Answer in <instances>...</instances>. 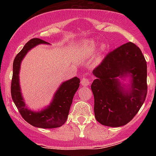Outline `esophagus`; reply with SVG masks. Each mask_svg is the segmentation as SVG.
<instances>
[{
    "mask_svg": "<svg viewBox=\"0 0 156 156\" xmlns=\"http://www.w3.org/2000/svg\"><path fill=\"white\" fill-rule=\"evenodd\" d=\"M90 84V81L87 78H83L82 79H81V84L82 86H84V87H87V86L89 85V84Z\"/></svg>",
    "mask_w": 156,
    "mask_h": 156,
    "instance_id": "34e87169",
    "label": "esophagus"
}]
</instances>
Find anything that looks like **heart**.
Listing matches in <instances>:
<instances>
[{
	"mask_svg": "<svg viewBox=\"0 0 156 156\" xmlns=\"http://www.w3.org/2000/svg\"><path fill=\"white\" fill-rule=\"evenodd\" d=\"M84 49H85L86 53H88V54H92L94 52V50H95L96 47H97V44L94 41H90L86 42L84 44ZM106 45H102L100 48V53H99L98 57L97 58V62H100V59H101V53H103V52L106 50Z\"/></svg>",
	"mask_w": 156,
	"mask_h": 156,
	"instance_id": "b5f03b06",
	"label": "heart"
}]
</instances>
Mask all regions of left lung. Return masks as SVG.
Segmentation results:
<instances>
[{
  "mask_svg": "<svg viewBox=\"0 0 156 156\" xmlns=\"http://www.w3.org/2000/svg\"><path fill=\"white\" fill-rule=\"evenodd\" d=\"M93 74L96 79L91 90L97 122L112 127L130 122L147 94V66L140 49L131 42L122 45L108 53ZM126 77L127 84L120 81Z\"/></svg>",
  "mask_w": 156,
  "mask_h": 156,
  "instance_id": "8db88e82",
  "label": "left lung"
}]
</instances>
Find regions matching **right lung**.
Masks as SVG:
<instances>
[{"instance_id":"1","label":"right lung","mask_w":156,"mask_h":156,"mask_svg":"<svg viewBox=\"0 0 156 156\" xmlns=\"http://www.w3.org/2000/svg\"><path fill=\"white\" fill-rule=\"evenodd\" d=\"M50 44L39 38H33L26 44L16 55L12 65L11 96L22 117L32 126L40 128H55L66 122L72 100L79 87L80 79L77 77L63 81L56 90L50 105L40 111H33L25 103L20 84V66L25 56L31 49L38 44Z\"/></svg>"}]
</instances>
